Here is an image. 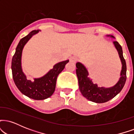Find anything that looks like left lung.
<instances>
[{"instance_id": "obj_1", "label": "left lung", "mask_w": 134, "mask_h": 134, "mask_svg": "<svg viewBox=\"0 0 134 134\" xmlns=\"http://www.w3.org/2000/svg\"><path fill=\"white\" fill-rule=\"evenodd\" d=\"M40 30H33L24 36L17 46L16 52L12 59V73L15 84L23 94L32 99L42 100L53 94L55 90L58 75L62 71L61 68L64 62L57 63L44 76L34 80L27 79L23 72L21 67V56L24 45L35 34Z\"/></svg>"}]
</instances>
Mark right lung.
Wrapping results in <instances>:
<instances>
[{
  "label": "right lung",
  "instance_id": "1",
  "mask_svg": "<svg viewBox=\"0 0 134 134\" xmlns=\"http://www.w3.org/2000/svg\"><path fill=\"white\" fill-rule=\"evenodd\" d=\"M113 44L118 52L122 64L120 78L114 86L109 88L98 87L97 84L92 82L88 77V71L84 65L80 62L76 64V74L79 81V90L83 96L93 102L102 103L108 101L116 96L125 85L127 79V66L123 56L122 48L117 41H114Z\"/></svg>",
  "mask_w": 134,
  "mask_h": 134
}]
</instances>
